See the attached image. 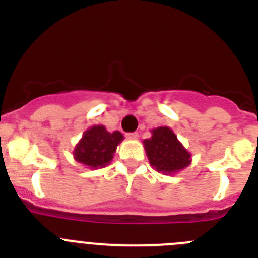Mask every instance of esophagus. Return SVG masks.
<instances>
[{"instance_id": "1", "label": "esophagus", "mask_w": 258, "mask_h": 258, "mask_svg": "<svg viewBox=\"0 0 258 258\" xmlns=\"http://www.w3.org/2000/svg\"><path fill=\"white\" fill-rule=\"evenodd\" d=\"M138 137H140V134L138 133H126V138L127 140H138Z\"/></svg>"}]
</instances>
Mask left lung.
I'll list each match as a JSON object with an SVG mask.
<instances>
[{"instance_id":"obj_1","label":"left lung","mask_w":258,"mask_h":258,"mask_svg":"<svg viewBox=\"0 0 258 258\" xmlns=\"http://www.w3.org/2000/svg\"><path fill=\"white\" fill-rule=\"evenodd\" d=\"M151 138L143 141L150 164L157 172L173 174L184 169L191 163V154L177 140V136L168 126H159L151 131Z\"/></svg>"}]
</instances>
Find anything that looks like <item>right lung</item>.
Masks as SVG:
<instances>
[{"label": "right lung", "mask_w": 258, "mask_h": 258, "mask_svg": "<svg viewBox=\"0 0 258 258\" xmlns=\"http://www.w3.org/2000/svg\"><path fill=\"white\" fill-rule=\"evenodd\" d=\"M122 138L124 137L120 132L109 133L103 125L89 127L75 147V160L93 169L103 168L111 163L116 147Z\"/></svg>", "instance_id": "add662e5"}]
</instances>
